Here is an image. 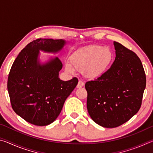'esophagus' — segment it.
I'll return each instance as SVG.
<instances>
[{
    "mask_svg": "<svg viewBox=\"0 0 153 153\" xmlns=\"http://www.w3.org/2000/svg\"><path fill=\"white\" fill-rule=\"evenodd\" d=\"M84 86V82H82V80H79L78 84L77 85V88H81Z\"/></svg>",
    "mask_w": 153,
    "mask_h": 153,
    "instance_id": "obj_1",
    "label": "esophagus"
}]
</instances>
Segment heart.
Wrapping results in <instances>:
<instances>
[{"label": "heart", "instance_id": "heart-1", "mask_svg": "<svg viewBox=\"0 0 153 153\" xmlns=\"http://www.w3.org/2000/svg\"><path fill=\"white\" fill-rule=\"evenodd\" d=\"M113 60L110 48L101 45H92L78 51L71 56L70 65H66L68 72L74 69L82 71L85 77L90 79L99 78L107 71Z\"/></svg>", "mask_w": 153, "mask_h": 153}]
</instances>
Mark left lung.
Here are the masks:
<instances>
[{"label": "left lung", "instance_id": "1", "mask_svg": "<svg viewBox=\"0 0 153 153\" xmlns=\"http://www.w3.org/2000/svg\"><path fill=\"white\" fill-rule=\"evenodd\" d=\"M115 59L99 78L85 84L92 120L104 128H116L138 113L146 88V74L136 54L114 41Z\"/></svg>", "mask_w": 153, "mask_h": 153}]
</instances>
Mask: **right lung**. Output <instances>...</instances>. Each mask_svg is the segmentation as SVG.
Masks as SVG:
<instances>
[{
    "mask_svg": "<svg viewBox=\"0 0 153 153\" xmlns=\"http://www.w3.org/2000/svg\"><path fill=\"white\" fill-rule=\"evenodd\" d=\"M65 45L62 39L38 38L28 44L12 65L7 81L11 107L33 125L53 123L78 82L76 77L65 82L59 79L63 64L58 57L42 65L38 59L40 50L56 53Z\"/></svg>",
    "mask_w": 153,
    "mask_h": 153,
    "instance_id": "obj_1",
    "label": "right lung"
}]
</instances>
